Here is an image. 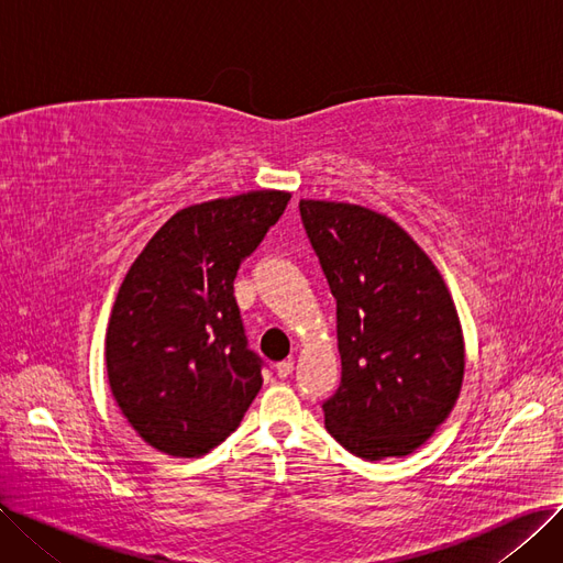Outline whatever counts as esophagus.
I'll list each match as a JSON object with an SVG mask.
<instances>
[{
    "label": "esophagus",
    "instance_id": "esophagus-1",
    "mask_svg": "<svg viewBox=\"0 0 563 563\" xmlns=\"http://www.w3.org/2000/svg\"><path fill=\"white\" fill-rule=\"evenodd\" d=\"M291 369H294V361H280V363L276 365V372H278V376H280V378L289 376V374H291Z\"/></svg>",
    "mask_w": 563,
    "mask_h": 563
}]
</instances>
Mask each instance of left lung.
Masks as SVG:
<instances>
[{"mask_svg": "<svg viewBox=\"0 0 563 563\" xmlns=\"http://www.w3.org/2000/svg\"><path fill=\"white\" fill-rule=\"evenodd\" d=\"M299 210L338 301L342 380L323 404L327 429L361 459L408 456L448 420L463 386L450 287L390 217L306 198Z\"/></svg>", "mask_w": 563, "mask_h": 563, "instance_id": "8db88e82", "label": "left lung"}]
</instances>
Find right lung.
I'll list each match as a JSON object with an SVG mask.
<instances>
[{
    "label": "right lung",
    "instance_id": "1",
    "mask_svg": "<svg viewBox=\"0 0 563 563\" xmlns=\"http://www.w3.org/2000/svg\"><path fill=\"white\" fill-rule=\"evenodd\" d=\"M289 198L260 189L185 207L118 287L104 338L109 388L157 452L214 450L260 393L262 363L246 346L232 283Z\"/></svg>",
    "mask_w": 563,
    "mask_h": 563
}]
</instances>
